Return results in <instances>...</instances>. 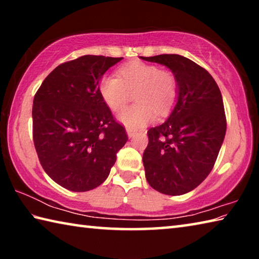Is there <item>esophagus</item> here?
<instances>
[{
    "label": "esophagus",
    "instance_id": "esophagus-1",
    "mask_svg": "<svg viewBox=\"0 0 259 259\" xmlns=\"http://www.w3.org/2000/svg\"><path fill=\"white\" fill-rule=\"evenodd\" d=\"M126 134H128L129 138H133V137H135V135L137 134V131H136V130H133V129H130V128H128V129H126Z\"/></svg>",
    "mask_w": 259,
    "mask_h": 259
}]
</instances>
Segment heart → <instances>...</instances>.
Returning <instances> with one entry per match:
<instances>
[{
    "instance_id": "b5f03b06",
    "label": "heart",
    "mask_w": 259,
    "mask_h": 259,
    "mask_svg": "<svg viewBox=\"0 0 259 259\" xmlns=\"http://www.w3.org/2000/svg\"><path fill=\"white\" fill-rule=\"evenodd\" d=\"M116 75H105L99 82V93L114 112L128 104L135 94L136 102L117 114V120L130 129H140L165 115L172 108L178 95L175 74L156 65L133 61L122 66Z\"/></svg>"
}]
</instances>
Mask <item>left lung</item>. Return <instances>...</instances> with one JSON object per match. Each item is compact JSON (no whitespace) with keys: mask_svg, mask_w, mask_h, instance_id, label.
Wrapping results in <instances>:
<instances>
[{"mask_svg":"<svg viewBox=\"0 0 259 259\" xmlns=\"http://www.w3.org/2000/svg\"><path fill=\"white\" fill-rule=\"evenodd\" d=\"M142 59L164 65L178 83L177 103L169 117L147 131L145 176L162 194H185L207 178L224 142L226 116L221 90L208 71L183 56Z\"/></svg>","mask_w":259,"mask_h":259,"instance_id":"8db88e82","label":"left lung"}]
</instances>
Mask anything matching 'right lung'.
<instances>
[{"label":"right lung","instance_id":"add662e5","mask_svg":"<svg viewBox=\"0 0 259 259\" xmlns=\"http://www.w3.org/2000/svg\"><path fill=\"white\" fill-rule=\"evenodd\" d=\"M122 59L85 55L60 64L33 102V140L42 168L73 192L94 190L108 177L128 140L99 93V81Z\"/></svg>","mask_w":259,"mask_h":259}]
</instances>
